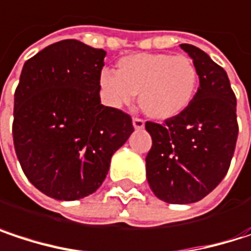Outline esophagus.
I'll return each instance as SVG.
<instances>
[{
    "mask_svg": "<svg viewBox=\"0 0 251 251\" xmlns=\"http://www.w3.org/2000/svg\"><path fill=\"white\" fill-rule=\"evenodd\" d=\"M132 124H133V127H135V129H142V127L145 126V122H144L142 119H139V118H133Z\"/></svg>",
    "mask_w": 251,
    "mask_h": 251,
    "instance_id": "34e87169",
    "label": "esophagus"
}]
</instances>
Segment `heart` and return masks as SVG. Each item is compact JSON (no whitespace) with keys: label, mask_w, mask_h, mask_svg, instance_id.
Instances as JSON below:
<instances>
[{"label":"heart","mask_w":251,"mask_h":251,"mask_svg":"<svg viewBox=\"0 0 251 251\" xmlns=\"http://www.w3.org/2000/svg\"><path fill=\"white\" fill-rule=\"evenodd\" d=\"M198 68L186 55L135 53L118 64V73L103 70L100 85L110 104L121 107L139 94L141 110L157 121L183 113L198 90Z\"/></svg>","instance_id":"heart-1"}]
</instances>
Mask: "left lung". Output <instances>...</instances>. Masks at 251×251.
Here are the masks:
<instances>
[{
    "label": "left lung",
    "mask_w": 251,
    "mask_h": 251,
    "mask_svg": "<svg viewBox=\"0 0 251 251\" xmlns=\"http://www.w3.org/2000/svg\"><path fill=\"white\" fill-rule=\"evenodd\" d=\"M180 48L193 59L199 88L192 104L166 124L147 122L152 138L147 154V180L167 203H193L226 177L235 150L237 100L228 75L208 53L193 45Z\"/></svg>",
    "instance_id": "left-lung-1"
}]
</instances>
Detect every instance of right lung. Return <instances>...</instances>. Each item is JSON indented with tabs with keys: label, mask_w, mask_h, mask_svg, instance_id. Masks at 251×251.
<instances>
[{
	"label": "right lung",
	"mask_w": 251,
	"mask_h": 251,
	"mask_svg": "<svg viewBox=\"0 0 251 251\" xmlns=\"http://www.w3.org/2000/svg\"><path fill=\"white\" fill-rule=\"evenodd\" d=\"M106 52L74 39L25 61L14 93L13 139L30 183L49 198L76 201L104 181L132 119L100 101Z\"/></svg>",
	"instance_id": "add662e5"
}]
</instances>
